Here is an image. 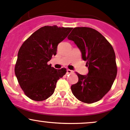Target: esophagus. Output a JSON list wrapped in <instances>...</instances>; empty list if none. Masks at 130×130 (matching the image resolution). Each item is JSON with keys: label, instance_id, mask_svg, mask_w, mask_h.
I'll use <instances>...</instances> for the list:
<instances>
[{"label": "esophagus", "instance_id": "esophagus-1", "mask_svg": "<svg viewBox=\"0 0 130 130\" xmlns=\"http://www.w3.org/2000/svg\"><path fill=\"white\" fill-rule=\"evenodd\" d=\"M67 74H71V73H74V71H73V70H69V69H67Z\"/></svg>", "mask_w": 130, "mask_h": 130}]
</instances>
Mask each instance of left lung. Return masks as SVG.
I'll list each match as a JSON object with an SVG mask.
<instances>
[{
    "mask_svg": "<svg viewBox=\"0 0 130 130\" xmlns=\"http://www.w3.org/2000/svg\"><path fill=\"white\" fill-rule=\"evenodd\" d=\"M68 39L79 48L89 70L86 75L77 73L78 81L71 86L72 92L83 103H95L111 89L117 75L113 48L100 32L90 27H75Z\"/></svg>",
    "mask_w": 130,
    "mask_h": 130,
    "instance_id": "1",
    "label": "left lung"
}]
</instances>
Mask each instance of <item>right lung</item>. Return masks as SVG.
I'll return each mask as SVG.
<instances>
[{"label":"right lung","mask_w":130,"mask_h":130,"mask_svg":"<svg viewBox=\"0 0 130 130\" xmlns=\"http://www.w3.org/2000/svg\"><path fill=\"white\" fill-rule=\"evenodd\" d=\"M72 27L45 26L32 33L18 52L15 74L24 94L31 99L41 101L53 94L58 80L67 72L48 65L57 54L58 44L66 38Z\"/></svg>","instance_id":"1"}]
</instances>
